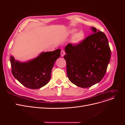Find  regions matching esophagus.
Listing matches in <instances>:
<instances>
[{"mask_svg": "<svg viewBox=\"0 0 125 125\" xmlns=\"http://www.w3.org/2000/svg\"><path fill=\"white\" fill-rule=\"evenodd\" d=\"M60 54H61L62 56H63L64 55H65V52L63 50H62L61 52H60Z\"/></svg>", "mask_w": 125, "mask_h": 125, "instance_id": "obj_1", "label": "esophagus"}]
</instances>
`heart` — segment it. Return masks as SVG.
I'll return each mask as SVG.
<instances>
[{"label": "heart", "instance_id": "1", "mask_svg": "<svg viewBox=\"0 0 125 125\" xmlns=\"http://www.w3.org/2000/svg\"><path fill=\"white\" fill-rule=\"evenodd\" d=\"M76 29H71L69 32V34L73 36V43L75 44H78L81 43L85 38V33L83 31H79L78 32Z\"/></svg>", "mask_w": 125, "mask_h": 125}]
</instances>
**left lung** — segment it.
<instances>
[{
    "instance_id": "1",
    "label": "left lung",
    "mask_w": 125,
    "mask_h": 125,
    "mask_svg": "<svg viewBox=\"0 0 125 125\" xmlns=\"http://www.w3.org/2000/svg\"><path fill=\"white\" fill-rule=\"evenodd\" d=\"M92 34L77 45L65 47L67 74L69 80L81 88H89L103 78L110 61L111 51L106 36L92 28Z\"/></svg>"
}]
</instances>
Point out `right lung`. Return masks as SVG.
<instances>
[{
  "instance_id": "1",
  "label": "right lung",
  "mask_w": 125,
  "mask_h": 125,
  "mask_svg": "<svg viewBox=\"0 0 125 125\" xmlns=\"http://www.w3.org/2000/svg\"><path fill=\"white\" fill-rule=\"evenodd\" d=\"M60 49L41 53L37 58L28 62L16 61L12 56L10 60L13 77L26 88L40 89L48 83L56 60L60 56Z\"/></svg>"
}]
</instances>
